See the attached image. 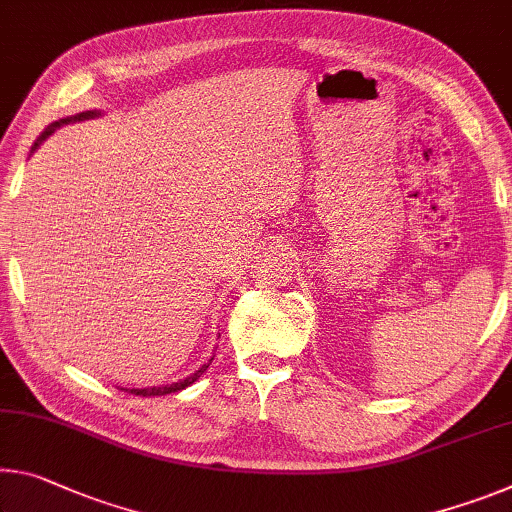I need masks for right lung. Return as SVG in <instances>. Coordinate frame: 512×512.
Returning <instances> with one entry per match:
<instances>
[{
	"mask_svg": "<svg viewBox=\"0 0 512 512\" xmlns=\"http://www.w3.org/2000/svg\"><path fill=\"white\" fill-rule=\"evenodd\" d=\"M95 116H100V113L97 111H86V113H79V116H72V118H63V120H59V123H54V125H50L45 129L43 134H40V139L34 143V150L38 148L40 145V141H45L47 136H50L56 127H61L63 123H70V120H84V118H95ZM214 360V358H212ZM212 360H209L207 364H202V367L193 373V376H189L186 380H180V383H173V385H166V387H143V389H129V394H136V396H164V394H173V392H180V389H184V387H189V385H193L196 383V380L202 376V373L207 371V367L209 364H212Z\"/></svg>",
	"mask_w": 512,
	"mask_h": 512,
	"instance_id": "add662e5",
	"label": "right lung"
}]
</instances>
